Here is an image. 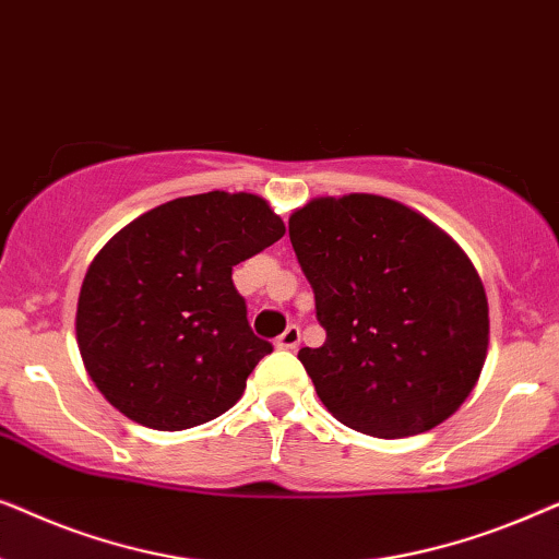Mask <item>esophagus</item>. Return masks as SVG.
<instances>
[{
    "label": "esophagus",
    "mask_w": 559,
    "mask_h": 559,
    "mask_svg": "<svg viewBox=\"0 0 559 559\" xmlns=\"http://www.w3.org/2000/svg\"><path fill=\"white\" fill-rule=\"evenodd\" d=\"M274 346L285 348V350H295L297 346H300V328H297V325H287L285 333H282L280 338L274 341Z\"/></svg>",
    "instance_id": "obj_1"
}]
</instances>
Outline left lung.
Returning a JSON list of instances; mask_svg holds the SVG:
<instances>
[{"label": "left lung", "instance_id": "1", "mask_svg": "<svg viewBox=\"0 0 559 559\" xmlns=\"http://www.w3.org/2000/svg\"><path fill=\"white\" fill-rule=\"evenodd\" d=\"M316 293L320 348H300L320 402L350 430H432L473 392L486 361L488 302L463 249L381 195L316 198L289 216Z\"/></svg>", "mask_w": 559, "mask_h": 559}]
</instances>
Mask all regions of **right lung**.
I'll return each instance as SVG.
<instances>
[{"instance_id":"right-lung-1","label":"right lung","mask_w":559,"mask_h":559,"mask_svg":"<svg viewBox=\"0 0 559 559\" xmlns=\"http://www.w3.org/2000/svg\"><path fill=\"white\" fill-rule=\"evenodd\" d=\"M285 236L262 198H175L127 224L91 262L75 335L109 404L152 430L231 409L272 343L247 320L231 272Z\"/></svg>"}]
</instances>
